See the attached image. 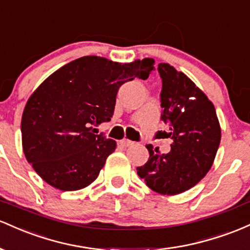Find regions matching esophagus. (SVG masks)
I'll return each mask as SVG.
<instances>
[{
	"mask_svg": "<svg viewBox=\"0 0 250 250\" xmlns=\"http://www.w3.org/2000/svg\"><path fill=\"white\" fill-rule=\"evenodd\" d=\"M120 145L124 147H128V146H132V145H134V142H132V140H128V139H123V140H120Z\"/></svg>",
	"mask_w": 250,
	"mask_h": 250,
	"instance_id": "34e87169",
	"label": "esophagus"
}]
</instances>
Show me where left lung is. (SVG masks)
<instances>
[{
	"instance_id": "8db88e82",
	"label": "left lung",
	"mask_w": 250,
	"mask_h": 250,
	"mask_svg": "<svg viewBox=\"0 0 250 250\" xmlns=\"http://www.w3.org/2000/svg\"><path fill=\"white\" fill-rule=\"evenodd\" d=\"M162 120L171 131V151L146 145L148 161L137 167L146 186L162 195H177L198 183L211 167L221 140L214 105L184 73L159 63Z\"/></svg>"
}]
</instances>
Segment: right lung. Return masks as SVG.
Segmentation results:
<instances>
[{
    "mask_svg": "<svg viewBox=\"0 0 250 250\" xmlns=\"http://www.w3.org/2000/svg\"><path fill=\"white\" fill-rule=\"evenodd\" d=\"M152 59L119 63L83 57L49 75L28 99L21 120L28 163L62 191L86 188L99 175L117 143L94 126L110 122L123 83L147 79Z\"/></svg>",
    "mask_w": 250,
    "mask_h": 250,
    "instance_id": "obj_1",
    "label": "right lung"
}]
</instances>
